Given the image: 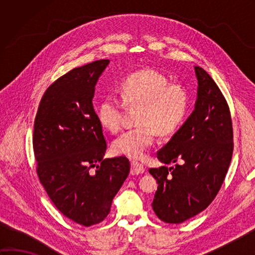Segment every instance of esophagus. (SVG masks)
Wrapping results in <instances>:
<instances>
[{
	"label": "esophagus",
	"instance_id": "obj_1",
	"mask_svg": "<svg viewBox=\"0 0 255 255\" xmlns=\"http://www.w3.org/2000/svg\"><path fill=\"white\" fill-rule=\"evenodd\" d=\"M130 173L132 175H139V174H142L144 173V167L141 163H138L136 161H132L131 162V171Z\"/></svg>",
	"mask_w": 255,
	"mask_h": 255
}]
</instances>
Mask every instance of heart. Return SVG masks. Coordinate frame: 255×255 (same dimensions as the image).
<instances>
[{"label":"heart","instance_id":"1","mask_svg":"<svg viewBox=\"0 0 255 255\" xmlns=\"http://www.w3.org/2000/svg\"><path fill=\"white\" fill-rule=\"evenodd\" d=\"M121 100L115 95L103 97L97 106V117L108 131L122 128L124 108H134L138 125L114 140L112 149L119 155L141 159L155 134L166 136L181 126L188 107V92L180 83H169L163 73L143 69L127 75L119 88Z\"/></svg>","mask_w":255,"mask_h":255}]
</instances>
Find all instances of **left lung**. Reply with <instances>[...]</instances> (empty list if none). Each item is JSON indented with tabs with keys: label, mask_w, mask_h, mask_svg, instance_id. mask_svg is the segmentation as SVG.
I'll return each instance as SVG.
<instances>
[{
	"label": "left lung",
	"mask_w": 255,
	"mask_h": 255,
	"mask_svg": "<svg viewBox=\"0 0 255 255\" xmlns=\"http://www.w3.org/2000/svg\"><path fill=\"white\" fill-rule=\"evenodd\" d=\"M194 69L198 83L194 111L156 153L162 163L175 165L149 170L158 183L152 208L167 224H181L208 207L234 151L228 104L210 75L200 67Z\"/></svg>",
	"instance_id": "1"
}]
</instances>
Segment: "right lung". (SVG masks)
<instances>
[{
	"mask_svg": "<svg viewBox=\"0 0 255 255\" xmlns=\"http://www.w3.org/2000/svg\"><path fill=\"white\" fill-rule=\"evenodd\" d=\"M108 64L97 60L58 79L42 96L34 125L40 183L58 210L85 227L107 217L130 170L125 156L104 159L106 141L93 97Z\"/></svg>",
	"mask_w": 255,
	"mask_h": 255,
	"instance_id": "right-lung-1",
	"label": "right lung"
}]
</instances>
